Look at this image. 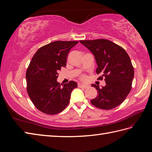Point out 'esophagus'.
<instances>
[{
  "mask_svg": "<svg viewBox=\"0 0 152 152\" xmlns=\"http://www.w3.org/2000/svg\"><path fill=\"white\" fill-rule=\"evenodd\" d=\"M78 87L80 88H86L87 87H88V85L84 84H81V83H79L78 84Z\"/></svg>",
  "mask_w": 152,
  "mask_h": 152,
  "instance_id": "1",
  "label": "esophagus"
}]
</instances>
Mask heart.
Wrapping results in <instances>:
<instances>
[{
	"mask_svg": "<svg viewBox=\"0 0 152 152\" xmlns=\"http://www.w3.org/2000/svg\"><path fill=\"white\" fill-rule=\"evenodd\" d=\"M80 77H81V79H85V78H86V76H85L84 75H82Z\"/></svg>",
	"mask_w": 152,
	"mask_h": 152,
	"instance_id": "heart-1",
	"label": "heart"
}]
</instances>
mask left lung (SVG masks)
<instances>
[{"label": "left lung", "instance_id": "1", "mask_svg": "<svg viewBox=\"0 0 152 152\" xmlns=\"http://www.w3.org/2000/svg\"><path fill=\"white\" fill-rule=\"evenodd\" d=\"M94 55L98 67L97 74L104 77L106 86L97 90V97L91 103L98 108L108 110L120 105L131 91L134 69L128 54L124 48L106 39L80 40Z\"/></svg>", "mask_w": 152, "mask_h": 152}]
</instances>
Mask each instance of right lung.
<instances>
[{"mask_svg":"<svg viewBox=\"0 0 152 152\" xmlns=\"http://www.w3.org/2000/svg\"><path fill=\"white\" fill-rule=\"evenodd\" d=\"M78 42L54 41L40 48L32 57L26 73V89L33 104L41 112L55 115L68 105L77 84L71 80L61 86L57 79L59 70L66 65L69 50Z\"/></svg>","mask_w":152,"mask_h":152,"instance_id":"obj_1","label":"right lung"}]
</instances>
